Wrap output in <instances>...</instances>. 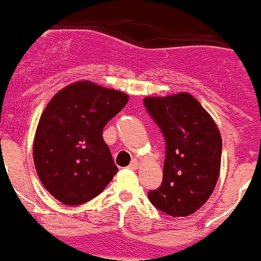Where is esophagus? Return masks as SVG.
<instances>
[{
    "mask_svg": "<svg viewBox=\"0 0 261 261\" xmlns=\"http://www.w3.org/2000/svg\"><path fill=\"white\" fill-rule=\"evenodd\" d=\"M138 166H140V163H138L137 160H133L132 163L129 164V168H130V169H137Z\"/></svg>",
    "mask_w": 261,
    "mask_h": 261,
    "instance_id": "esophagus-1",
    "label": "esophagus"
}]
</instances>
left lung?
Segmentation results:
<instances>
[{
    "mask_svg": "<svg viewBox=\"0 0 261 261\" xmlns=\"http://www.w3.org/2000/svg\"><path fill=\"white\" fill-rule=\"evenodd\" d=\"M143 105L166 141L163 181L147 197L169 216H189L216 186L223 149L219 129L189 93L145 98Z\"/></svg>",
    "mask_w": 261,
    "mask_h": 261,
    "instance_id": "left-lung-1",
    "label": "left lung"
}]
</instances>
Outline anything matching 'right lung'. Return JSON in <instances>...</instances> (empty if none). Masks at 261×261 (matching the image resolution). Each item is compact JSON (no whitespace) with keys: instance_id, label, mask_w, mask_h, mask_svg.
<instances>
[{"instance_id":"obj_1","label":"right lung","mask_w":261,"mask_h":261,"mask_svg":"<svg viewBox=\"0 0 261 261\" xmlns=\"http://www.w3.org/2000/svg\"><path fill=\"white\" fill-rule=\"evenodd\" d=\"M128 99L118 90L79 81L49 102L36 130L33 160L40 181L59 202L83 204L118 173L102 132Z\"/></svg>"}]
</instances>
